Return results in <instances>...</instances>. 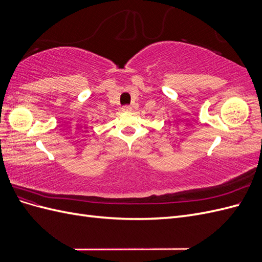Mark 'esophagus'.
<instances>
[{"mask_svg":"<svg viewBox=\"0 0 262 262\" xmlns=\"http://www.w3.org/2000/svg\"><path fill=\"white\" fill-rule=\"evenodd\" d=\"M121 109H122V112H124V113H129V112H131V110H132V107L129 106V105H125Z\"/></svg>","mask_w":262,"mask_h":262,"instance_id":"obj_1","label":"esophagus"}]
</instances>
